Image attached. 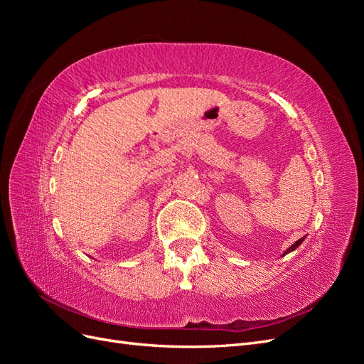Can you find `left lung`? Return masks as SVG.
I'll return each mask as SVG.
<instances>
[{
  "label": "left lung",
  "mask_w": 364,
  "mask_h": 364,
  "mask_svg": "<svg viewBox=\"0 0 364 364\" xmlns=\"http://www.w3.org/2000/svg\"><path fill=\"white\" fill-rule=\"evenodd\" d=\"M302 241H304V238H301V240H297V241H296V243H294V245H291V246H290V247H289V249H287V252H285V253H289V252H291V250H294V249H296V247H297V246H299V245H301V243H302Z\"/></svg>",
  "instance_id": "left-lung-1"
}]
</instances>
